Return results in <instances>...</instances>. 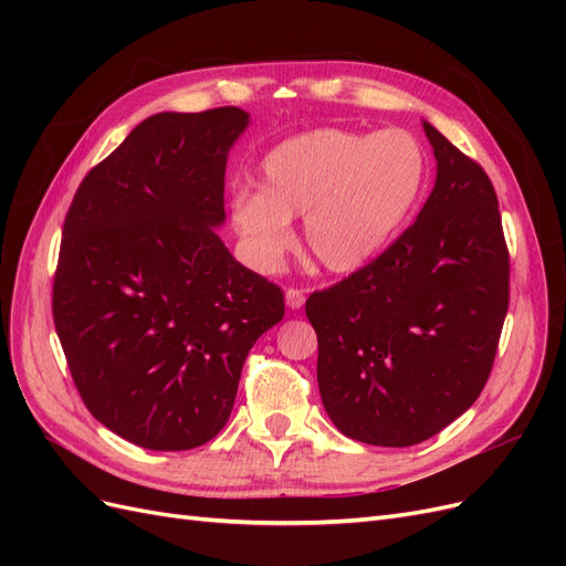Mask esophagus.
<instances>
[{
    "label": "esophagus",
    "mask_w": 566,
    "mask_h": 566,
    "mask_svg": "<svg viewBox=\"0 0 566 566\" xmlns=\"http://www.w3.org/2000/svg\"><path fill=\"white\" fill-rule=\"evenodd\" d=\"M304 300H306L304 290H300V287H287L285 290V304L290 306V310H302Z\"/></svg>",
    "instance_id": "esophagus-1"
}]
</instances>
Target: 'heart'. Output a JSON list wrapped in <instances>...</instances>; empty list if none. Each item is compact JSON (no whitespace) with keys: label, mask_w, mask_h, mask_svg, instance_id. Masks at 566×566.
Returning a JSON list of instances; mask_svg holds the SVG:
<instances>
[{"label":"heart","mask_w":566,"mask_h":566,"mask_svg":"<svg viewBox=\"0 0 566 566\" xmlns=\"http://www.w3.org/2000/svg\"><path fill=\"white\" fill-rule=\"evenodd\" d=\"M427 175V150L406 129L304 132L266 153L262 191L233 193L231 224L248 262L269 273L295 245L290 219L304 217V241L316 262L349 273L408 224Z\"/></svg>","instance_id":"heart-1"}]
</instances>
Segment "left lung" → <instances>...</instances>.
Here are the masks:
<instances>
[{
  "label": "left lung",
  "mask_w": 566,
  "mask_h": 566,
  "mask_svg": "<svg viewBox=\"0 0 566 566\" xmlns=\"http://www.w3.org/2000/svg\"><path fill=\"white\" fill-rule=\"evenodd\" d=\"M437 184L366 266L306 300L318 389L342 434L373 447L434 437L482 394L510 304V252L484 167L424 123Z\"/></svg>",
  "instance_id": "left-lung-1"
}]
</instances>
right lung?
Returning <instances> with one entry per match:
<instances>
[{
	"instance_id": "right-lung-1",
	"label": "right lung",
	"mask_w": 566,
	"mask_h": 566,
	"mask_svg": "<svg viewBox=\"0 0 566 566\" xmlns=\"http://www.w3.org/2000/svg\"><path fill=\"white\" fill-rule=\"evenodd\" d=\"M235 106L158 113L92 167L63 221L51 312L90 413L150 451H186L227 424L252 345L283 290L238 264L224 221Z\"/></svg>"
}]
</instances>
